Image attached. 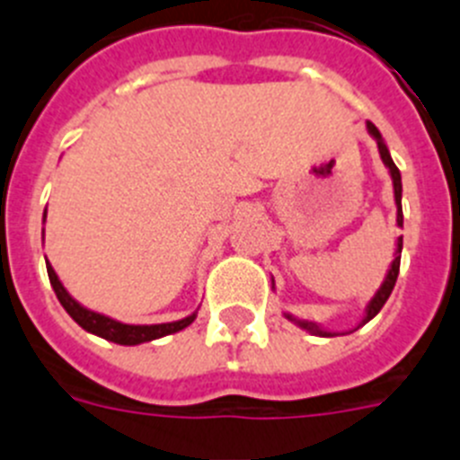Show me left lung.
Wrapping results in <instances>:
<instances>
[{"mask_svg": "<svg viewBox=\"0 0 460 460\" xmlns=\"http://www.w3.org/2000/svg\"><path fill=\"white\" fill-rule=\"evenodd\" d=\"M367 128L368 133H371L373 140L377 142V152H380V158L382 164L387 165L389 174H392V184H394V202H396V226L403 227V207H401V195H403V184H401V172H398L396 164L392 161V154H389L387 145H385V140H382L380 131L376 128V124H371V121H367ZM401 251H403V237H396V249H394V260L392 265H389L387 270V276H385V280H382V286L377 288L376 295L371 296V302L367 304V313H364V320H361L359 324H357L355 329L364 327V324L368 323V320H373L380 313V308L385 306V302L389 299V295H392L394 286H396V279H398V267H401ZM271 288H274V279H271ZM290 323H295L296 327L306 329L308 334L313 336H339V332H329V329H324L323 324L318 323H311V320H302V318H295L292 313H283ZM355 329H350V332H343V334H352Z\"/></svg>", "mask_w": 460, "mask_h": 460, "instance_id": "1", "label": "left lung"}]
</instances>
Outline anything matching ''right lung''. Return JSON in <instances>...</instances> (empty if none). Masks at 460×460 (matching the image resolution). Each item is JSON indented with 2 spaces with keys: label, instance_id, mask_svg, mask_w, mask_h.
I'll list each match as a JSON object with an SVG mask.
<instances>
[{
  "label": "right lung",
  "instance_id": "add662e5",
  "mask_svg": "<svg viewBox=\"0 0 460 460\" xmlns=\"http://www.w3.org/2000/svg\"><path fill=\"white\" fill-rule=\"evenodd\" d=\"M43 223H46V214H43ZM48 267V279H50V286L55 290L57 299L64 306V311L71 315L84 332L93 336H101V339L110 341V343H119V345H140L149 343V341L164 339V336L174 334V332H181V329L189 327L195 320L198 311H193L190 315L181 320H174V323H161V324H126L119 323V320L110 318V315H103V313H96L92 308L83 306L78 299H73L71 292L64 288V283L59 280V276L55 274L52 265L46 260Z\"/></svg>",
  "mask_w": 460,
  "mask_h": 460
}]
</instances>
